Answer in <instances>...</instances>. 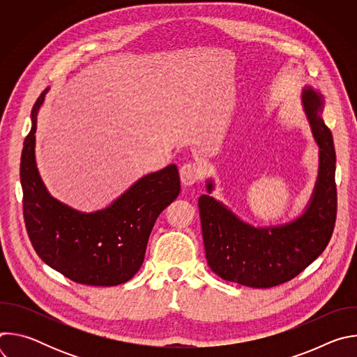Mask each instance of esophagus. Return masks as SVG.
Wrapping results in <instances>:
<instances>
[{
    "mask_svg": "<svg viewBox=\"0 0 357 357\" xmlns=\"http://www.w3.org/2000/svg\"><path fill=\"white\" fill-rule=\"evenodd\" d=\"M181 181L183 185H193L196 183L197 181L202 179L203 176V171H202V167L199 165V162H195V161H189L186 164H183L181 167Z\"/></svg>",
    "mask_w": 357,
    "mask_h": 357,
    "instance_id": "esophagus-1",
    "label": "esophagus"
}]
</instances>
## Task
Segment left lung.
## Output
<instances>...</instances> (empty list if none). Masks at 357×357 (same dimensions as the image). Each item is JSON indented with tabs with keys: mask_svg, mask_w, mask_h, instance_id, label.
Returning <instances> with one entry per match:
<instances>
[{
	"mask_svg": "<svg viewBox=\"0 0 357 357\" xmlns=\"http://www.w3.org/2000/svg\"><path fill=\"white\" fill-rule=\"evenodd\" d=\"M315 139L321 148L319 176L310 206L295 222L256 229L243 223L222 203L202 195L199 215L209 267L220 278L251 288H271L295 278L326 248L336 223V154L331 130L322 120L324 97L303 90ZM212 190V183H208Z\"/></svg>",
	"mask_w": 357,
	"mask_h": 357,
	"instance_id": "left-lung-1",
	"label": "left lung"
}]
</instances>
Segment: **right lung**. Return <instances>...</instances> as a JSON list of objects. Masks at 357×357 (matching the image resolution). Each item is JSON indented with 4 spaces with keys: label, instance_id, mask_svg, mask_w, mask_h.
<instances>
[{
    "label": "right lung",
    "instance_id": "1",
    "mask_svg": "<svg viewBox=\"0 0 357 357\" xmlns=\"http://www.w3.org/2000/svg\"><path fill=\"white\" fill-rule=\"evenodd\" d=\"M46 91L33 105L20 168L28 237L43 263L77 284L127 282L142 266L158 216L181 192L178 168L169 165L141 178L105 211L80 213L62 205L45 189L35 164L36 113Z\"/></svg>",
    "mask_w": 357,
    "mask_h": 357
}]
</instances>
